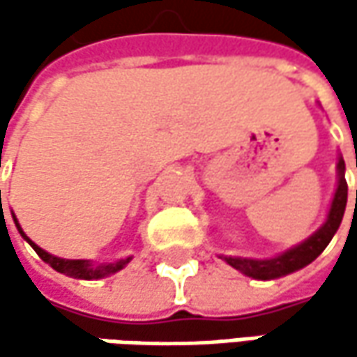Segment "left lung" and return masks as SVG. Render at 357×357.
Returning a JSON list of instances; mask_svg holds the SVG:
<instances>
[{
	"label": "left lung",
	"instance_id": "left-lung-1",
	"mask_svg": "<svg viewBox=\"0 0 357 357\" xmlns=\"http://www.w3.org/2000/svg\"><path fill=\"white\" fill-rule=\"evenodd\" d=\"M344 158L337 160V190L332 200V208L328 214V220L316 234H312L308 240H304L302 244L294 246L292 250L280 254L278 258L272 260H250V258H230V256H222L228 264L232 268L240 270L246 276H252L258 280H272V278H280L286 276L294 270L308 266L312 260H316L320 254L324 252V248L330 244L332 236L336 234V230L340 228V222L344 218V211H346V202H348V183L344 178ZM356 204H357V192H356Z\"/></svg>",
	"mask_w": 357,
	"mask_h": 357
}]
</instances>
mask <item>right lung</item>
I'll use <instances>...</instances> for the list:
<instances>
[{"label":"right lung","instance_id":"add662e5","mask_svg":"<svg viewBox=\"0 0 357 357\" xmlns=\"http://www.w3.org/2000/svg\"><path fill=\"white\" fill-rule=\"evenodd\" d=\"M15 227H17V230L21 232V236L31 244V248H33L35 252L39 254L41 260H45L47 264H51L53 270H57V272H61V274H67V276H75V278H83V280L103 278V276H109V274L117 272L121 268H125L130 262V258H125V260H119V262H113V264L91 266L89 262H85V260H63V258H55V256H51V254H47L45 250H41L35 242H31V240L27 238L25 232H23L20 225H17V220H15Z\"/></svg>","mask_w":357,"mask_h":357}]
</instances>
